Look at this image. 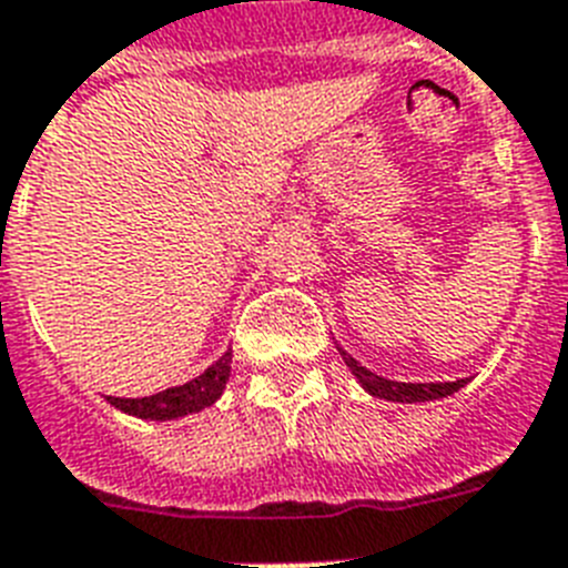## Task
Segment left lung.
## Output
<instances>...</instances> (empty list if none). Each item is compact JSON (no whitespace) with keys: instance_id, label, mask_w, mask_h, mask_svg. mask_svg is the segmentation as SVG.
I'll return each instance as SVG.
<instances>
[{"instance_id":"obj_1","label":"left lung","mask_w":568,"mask_h":568,"mask_svg":"<svg viewBox=\"0 0 568 568\" xmlns=\"http://www.w3.org/2000/svg\"><path fill=\"white\" fill-rule=\"evenodd\" d=\"M341 358L347 364L353 376L362 382V388L371 396H379V399H390V403H428V399H444V396H452L455 390H460L467 385V379L458 382H394L385 379V376H376L373 371L362 367L356 358L349 356L347 349H341Z\"/></svg>"}]
</instances>
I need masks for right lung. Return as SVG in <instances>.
Returning <instances> with one entry per match:
<instances>
[{
	"label": "right lung",
	"instance_id": "obj_1",
	"mask_svg": "<svg viewBox=\"0 0 568 568\" xmlns=\"http://www.w3.org/2000/svg\"><path fill=\"white\" fill-rule=\"evenodd\" d=\"M230 362H233V349H227L219 362L206 367L201 376H195L186 385L178 388H165L154 396H140V399H122V396H108L110 405H116L119 412L131 414L140 419H178L186 414L204 412L210 408L230 379Z\"/></svg>",
	"mask_w": 568,
	"mask_h": 568
}]
</instances>
